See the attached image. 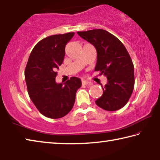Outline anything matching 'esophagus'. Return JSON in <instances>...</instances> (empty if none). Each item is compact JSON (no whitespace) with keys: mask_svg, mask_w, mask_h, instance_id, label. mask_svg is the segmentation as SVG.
<instances>
[{"mask_svg":"<svg viewBox=\"0 0 160 160\" xmlns=\"http://www.w3.org/2000/svg\"><path fill=\"white\" fill-rule=\"evenodd\" d=\"M82 85H91L90 82H89V81L86 80L85 79L82 80Z\"/></svg>","mask_w":160,"mask_h":160,"instance_id":"obj_1","label":"esophagus"}]
</instances>
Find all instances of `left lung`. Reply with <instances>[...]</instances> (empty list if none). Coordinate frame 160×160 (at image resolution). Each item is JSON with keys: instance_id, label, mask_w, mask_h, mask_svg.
Masks as SVG:
<instances>
[{"instance_id": "1", "label": "left lung", "mask_w": 160, "mask_h": 160, "mask_svg": "<svg viewBox=\"0 0 160 160\" xmlns=\"http://www.w3.org/2000/svg\"><path fill=\"white\" fill-rule=\"evenodd\" d=\"M95 47L97 53L94 70L101 72L108 82L103 94L97 99V106L107 111H116L127 104L133 91L134 66L128 51L118 38L104 29L78 32Z\"/></svg>"}]
</instances>
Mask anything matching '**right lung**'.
<instances>
[{
    "instance_id": "1",
    "label": "right lung",
    "mask_w": 160,
    "mask_h": 160,
    "mask_svg": "<svg viewBox=\"0 0 160 160\" xmlns=\"http://www.w3.org/2000/svg\"><path fill=\"white\" fill-rule=\"evenodd\" d=\"M74 32L55 34L35 45L27 63L25 78L29 96L39 112L50 118H59L73 107L75 94L82 82L72 77L64 84L56 83V69L63 63L65 48Z\"/></svg>"
}]
</instances>
